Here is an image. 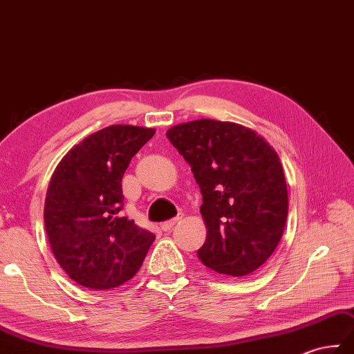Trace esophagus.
<instances>
[{"instance_id": "esophagus-1", "label": "esophagus", "mask_w": 354, "mask_h": 354, "mask_svg": "<svg viewBox=\"0 0 354 354\" xmlns=\"http://www.w3.org/2000/svg\"><path fill=\"white\" fill-rule=\"evenodd\" d=\"M182 218H183V214H180V215H177L176 218H172V219H169V221H165V223H162V230L163 232H169V230H172V227H174L177 223H180L182 221Z\"/></svg>"}]
</instances>
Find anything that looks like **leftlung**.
Returning <instances> with one entry per match:
<instances>
[{"label": "left lung", "mask_w": 354, "mask_h": 354, "mask_svg": "<svg viewBox=\"0 0 354 354\" xmlns=\"http://www.w3.org/2000/svg\"><path fill=\"white\" fill-rule=\"evenodd\" d=\"M167 138L191 165L203 194L207 236L197 253L203 265L232 277L261 268L277 248L288 216L276 150L254 130L215 120L174 125Z\"/></svg>", "instance_id": "left-lung-1"}]
</instances>
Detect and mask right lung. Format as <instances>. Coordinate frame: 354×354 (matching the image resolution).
<instances>
[{"label":"right lung","instance_id":"right-lung-1","mask_svg":"<svg viewBox=\"0 0 354 354\" xmlns=\"http://www.w3.org/2000/svg\"><path fill=\"white\" fill-rule=\"evenodd\" d=\"M154 129L111 125L83 139L54 169L44 219L59 265L78 285L106 290L139 271L154 241L122 215V176Z\"/></svg>","mask_w":354,"mask_h":354}]
</instances>
